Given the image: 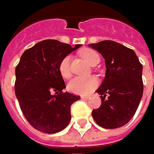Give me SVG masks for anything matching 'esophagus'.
I'll return each mask as SVG.
<instances>
[{
  "label": "esophagus",
  "mask_w": 154,
  "mask_h": 154,
  "mask_svg": "<svg viewBox=\"0 0 154 154\" xmlns=\"http://www.w3.org/2000/svg\"><path fill=\"white\" fill-rule=\"evenodd\" d=\"M89 96H81V99H82V100H88V99H89Z\"/></svg>",
  "instance_id": "34e87169"
}]
</instances>
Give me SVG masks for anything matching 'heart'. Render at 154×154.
<instances>
[{
	"label": "heart",
	"mask_w": 154,
	"mask_h": 154,
	"mask_svg": "<svg viewBox=\"0 0 154 154\" xmlns=\"http://www.w3.org/2000/svg\"><path fill=\"white\" fill-rule=\"evenodd\" d=\"M80 55L82 56L89 65H94L97 62L100 61V55L96 51L91 49H84L80 51ZM70 56L66 55L62 59L59 64V72L63 78L68 79L71 75L70 70ZM98 79L95 76L88 77H75L67 85V88L72 93L77 94H87L93 91L98 86Z\"/></svg>",
	"instance_id": "1"
}]
</instances>
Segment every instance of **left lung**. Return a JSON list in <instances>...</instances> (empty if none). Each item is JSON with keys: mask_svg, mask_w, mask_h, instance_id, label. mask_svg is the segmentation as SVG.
Here are the masks:
<instances>
[{"mask_svg": "<svg viewBox=\"0 0 154 154\" xmlns=\"http://www.w3.org/2000/svg\"><path fill=\"white\" fill-rule=\"evenodd\" d=\"M104 58L106 74L96 92L101 105L92 111L94 121L104 128H117L134 117L143 93V65L131 49L113 40L89 45Z\"/></svg>", "mask_w": 154, "mask_h": 154, "instance_id": "8db88e82", "label": "left lung"}]
</instances>
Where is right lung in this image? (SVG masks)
Returning a JSON list of instances; mask_svg holds the SVG:
<instances>
[{
	"instance_id": "add662e5",
	"label": "right lung",
	"mask_w": 154,
	"mask_h": 154,
	"mask_svg": "<svg viewBox=\"0 0 154 154\" xmlns=\"http://www.w3.org/2000/svg\"><path fill=\"white\" fill-rule=\"evenodd\" d=\"M80 46L45 40L21 55L16 68L15 93L24 116L37 130L55 134L67 127L71 119V104L80 96L63 92L65 84L59 64Z\"/></svg>"
}]
</instances>
